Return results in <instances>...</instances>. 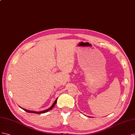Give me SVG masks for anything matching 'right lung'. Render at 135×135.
<instances>
[{
    "label": "right lung",
    "instance_id": "1",
    "mask_svg": "<svg viewBox=\"0 0 135 135\" xmlns=\"http://www.w3.org/2000/svg\"><path fill=\"white\" fill-rule=\"evenodd\" d=\"M56 102H57V98L55 99V101H54V102L53 103V104L52 105V106L50 107V108H49L48 109H46V110H44V111H40V112H37V111H30V110H26V109H23V108H22V107H21L20 106V107L22 109H23L24 110V111H26V112H28V113H36V114H42V113H46V112H47V111H50V110H51L54 107V106L55 105V104L56 103Z\"/></svg>",
    "mask_w": 135,
    "mask_h": 135
}]
</instances>
